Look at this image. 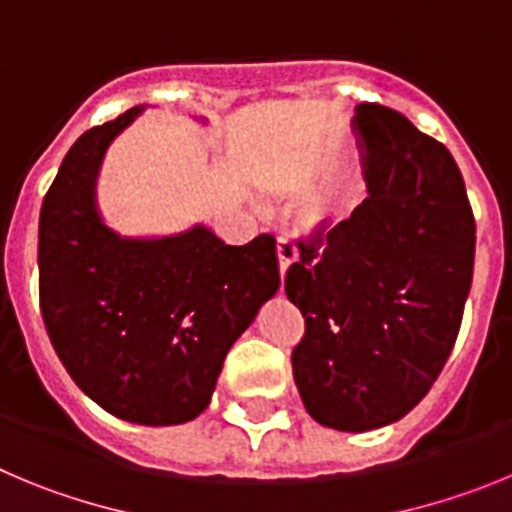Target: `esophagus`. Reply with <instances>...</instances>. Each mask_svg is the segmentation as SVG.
I'll return each mask as SVG.
<instances>
[{"label":"esophagus","mask_w":512,"mask_h":512,"mask_svg":"<svg viewBox=\"0 0 512 512\" xmlns=\"http://www.w3.org/2000/svg\"><path fill=\"white\" fill-rule=\"evenodd\" d=\"M275 250H278V265H280V275H285V270H288L293 262H296L298 257V250L296 245L290 242L288 237H278V245H275Z\"/></svg>","instance_id":"obj_1"}]
</instances>
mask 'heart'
I'll list each match as a JSON object with an SVG mask.
<instances>
[{
  "mask_svg": "<svg viewBox=\"0 0 512 512\" xmlns=\"http://www.w3.org/2000/svg\"><path fill=\"white\" fill-rule=\"evenodd\" d=\"M316 222H324V216H321V214H316Z\"/></svg>",
  "mask_w": 512,
  "mask_h": 512,
  "instance_id": "1",
  "label": "heart"
}]
</instances>
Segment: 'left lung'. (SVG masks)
I'll return each instance as SVG.
<instances>
[{
  "mask_svg": "<svg viewBox=\"0 0 512 512\" xmlns=\"http://www.w3.org/2000/svg\"><path fill=\"white\" fill-rule=\"evenodd\" d=\"M367 196L298 239L285 296L306 334L293 380L313 421L372 431L413 411L444 370L472 288L474 216L441 142L403 114L359 104Z\"/></svg>",
  "mask_w": 512,
  "mask_h": 512,
  "instance_id": "obj_1",
  "label": "left lung"
}]
</instances>
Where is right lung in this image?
I'll use <instances>...</instances> for the list:
<instances>
[{
    "mask_svg": "<svg viewBox=\"0 0 512 512\" xmlns=\"http://www.w3.org/2000/svg\"><path fill=\"white\" fill-rule=\"evenodd\" d=\"M145 107L78 137L40 209V311L55 354L104 411L176 426L206 411L229 347L280 288L273 234L242 247L196 224L122 237L96 206L114 137Z\"/></svg>",
    "mask_w": 512,
    "mask_h": 512,
    "instance_id": "right-lung-1",
    "label": "right lung"
}]
</instances>
